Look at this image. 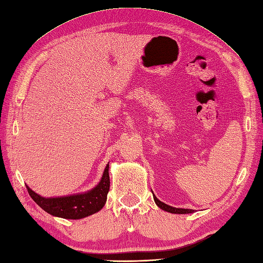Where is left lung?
Wrapping results in <instances>:
<instances>
[{
	"mask_svg": "<svg viewBox=\"0 0 263 263\" xmlns=\"http://www.w3.org/2000/svg\"><path fill=\"white\" fill-rule=\"evenodd\" d=\"M154 196V201L157 204V205L161 208L162 210L166 211V212H170V213H175V214H187V213H193L194 210H189V209H176V208H173L167 205V204H165L163 202H161L158 200V198L153 194Z\"/></svg>",
	"mask_w": 263,
	"mask_h": 263,
	"instance_id": "1",
	"label": "left lung"
}]
</instances>
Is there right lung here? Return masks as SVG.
<instances>
[{"mask_svg":"<svg viewBox=\"0 0 263 263\" xmlns=\"http://www.w3.org/2000/svg\"><path fill=\"white\" fill-rule=\"evenodd\" d=\"M108 168H109V165L106 166L104 175L97 186L85 194L46 198L37 195L27 186L28 193L37 205L51 215L70 220L82 219V217L98 212L104 208L110 186Z\"/></svg>","mask_w":263,"mask_h":263,"instance_id":"1","label":"right lung"}]
</instances>
